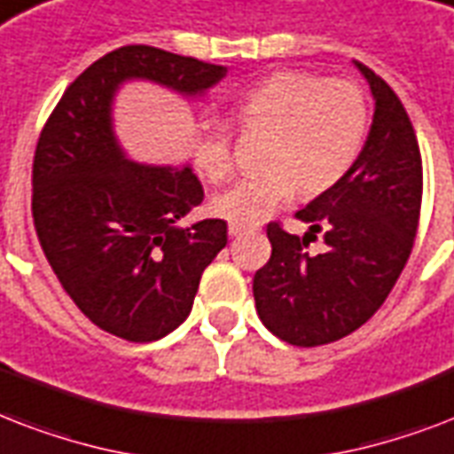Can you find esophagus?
Segmentation results:
<instances>
[{
	"mask_svg": "<svg viewBox=\"0 0 454 454\" xmlns=\"http://www.w3.org/2000/svg\"><path fill=\"white\" fill-rule=\"evenodd\" d=\"M246 231H251V230H248V227H244V224L230 223V234H231V237H241V234H246Z\"/></svg>",
	"mask_w": 454,
	"mask_h": 454,
	"instance_id": "obj_1",
	"label": "esophagus"
}]
</instances>
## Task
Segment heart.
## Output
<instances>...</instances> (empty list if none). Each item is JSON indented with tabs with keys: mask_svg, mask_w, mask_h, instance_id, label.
Wrapping results in <instances>:
<instances>
[{
	"mask_svg": "<svg viewBox=\"0 0 454 454\" xmlns=\"http://www.w3.org/2000/svg\"><path fill=\"white\" fill-rule=\"evenodd\" d=\"M241 132H265L260 165L253 177L237 182L210 201L217 217L253 227L265 223L301 192L317 196L346 177L367 135V101L350 80L282 70L231 104ZM194 170L220 184L234 170L230 132L199 122L192 137Z\"/></svg>",
	"mask_w": 454,
	"mask_h": 454,
	"instance_id": "heart-1",
	"label": "heart"
}]
</instances>
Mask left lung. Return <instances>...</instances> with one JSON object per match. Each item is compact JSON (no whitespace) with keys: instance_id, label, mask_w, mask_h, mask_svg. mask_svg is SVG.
Listing matches in <instances>:
<instances>
[{"instance_id":"8db88e82","label":"left lung","mask_w":454,"mask_h":454,"mask_svg":"<svg viewBox=\"0 0 454 454\" xmlns=\"http://www.w3.org/2000/svg\"><path fill=\"white\" fill-rule=\"evenodd\" d=\"M374 94V121L360 156L339 184L298 210L303 239L267 224L272 255L253 277L262 325L291 346L312 348L360 329L384 305L414 246L421 210V153L403 101L355 61ZM325 234L312 256L307 239Z\"/></svg>"}]
</instances>
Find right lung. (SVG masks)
<instances>
[{
  "mask_svg": "<svg viewBox=\"0 0 454 454\" xmlns=\"http://www.w3.org/2000/svg\"><path fill=\"white\" fill-rule=\"evenodd\" d=\"M224 66L128 44L68 84L42 128L33 160V220L49 265L73 303L104 332L163 339L192 312L203 270L227 244L224 220L179 227L203 201L192 168L128 160L111 104L128 80L206 92Z\"/></svg>",
  "mask_w": 454,
  "mask_h": 454,
  "instance_id": "obj_1",
  "label": "right lung"
}]
</instances>
